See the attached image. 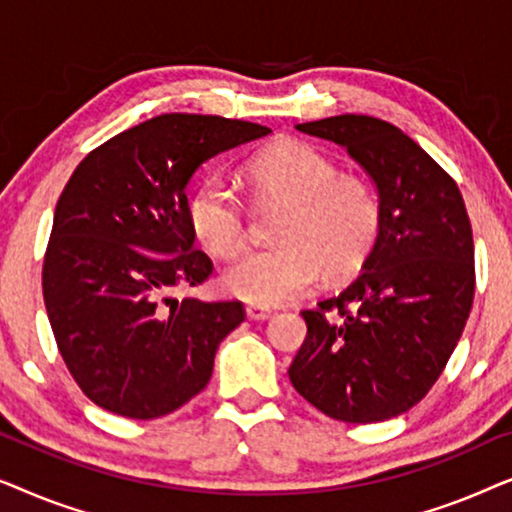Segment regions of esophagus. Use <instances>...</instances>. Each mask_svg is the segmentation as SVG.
Masks as SVG:
<instances>
[{"label":"esophagus","instance_id":"obj_1","mask_svg":"<svg viewBox=\"0 0 512 512\" xmlns=\"http://www.w3.org/2000/svg\"><path fill=\"white\" fill-rule=\"evenodd\" d=\"M247 317L254 319V321H265V319L272 317V310H270V307H265V305L251 303V305H247Z\"/></svg>","mask_w":512,"mask_h":512}]
</instances>
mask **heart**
I'll list each match as a JSON object with an SVG mask.
<instances>
[{"label":"heart","mask_w":512,"mask_h":512,"mask_svg":"<svg viewBox=\"0 0 512 512\" xmlns=\"http://www.w3.org/2000/svg\"><path fill=\"white\" fill-rule=\"evenodd\" d=\"M244 177L263 198L282 200L272 247L251 249L230 265L223 284L256 305H282L310 293L319 279L352 275L366 261L380 228L373 186L354 174H338L331 158L289 139L272 144L244 165ZM188 221L209 254H237L247 240V209L235 188L207 177L188 198Z\"/></svg>","instance_id":"b5f03b06"}]
</instances>
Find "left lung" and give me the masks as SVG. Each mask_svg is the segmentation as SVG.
<instances>
[{
  "instance_id": "obj_1",
  "label": "left lung",
  "mask_w": 512,
  "mask_h": 512,
  "mask_svg": "<svg viewBox=\"0 0 512 512\" xmlns=\"http://www.w3.org/2000/svg\"><path fill=\"white\" fill-rule=\"evenodd\" d=\"M345 146L380 195L361 275L303 310L293 389L331 419L373 424L408 412L443 373L471 314L473 230L457 181L396 125L345 114L296 125Z\"/></svg>"
}]
</instances>
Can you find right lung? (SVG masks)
<instances>
[{
  "instance_id": "obj_1",
  "label": "right lung",
  "mask_w": 512,
  "mask_h": 512,
  "mask_svg": "<svg viewBox=\"0 0 512 512\" xmlns=\"http://www.w3.org/2000/svg\"><path fill=\"white\" fill-rule=\"evenodd\" d=\"M270 128L163 114L81 160L53 216L41 286L60 356L83 394L130 419L170 415L207 387L240 300H177L214 265L195 249L186 184L205 160Z\"/></svg>"
}]
</instances>
